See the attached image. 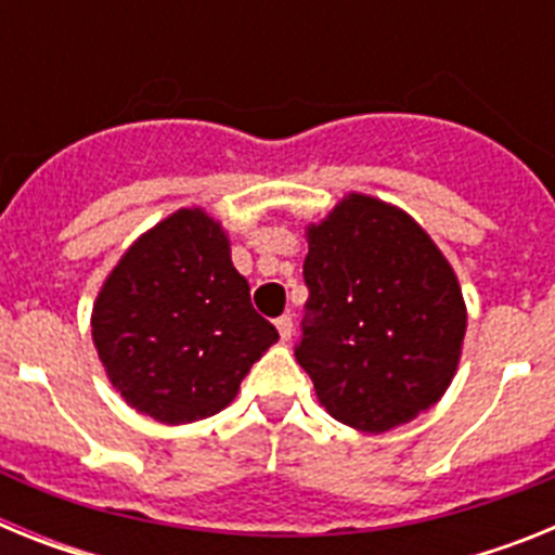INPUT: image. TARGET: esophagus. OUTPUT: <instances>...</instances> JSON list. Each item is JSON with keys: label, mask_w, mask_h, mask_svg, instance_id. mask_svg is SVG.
Returning <instances> with one entry per match:
<instances>
[{"label": "esophagus", "mask_w": 555, "mask_h": 555, "mask_svg": "<svg viewBox=\"0 0 555 555\" xmlns=\"http://www.w3.org/2000/svg\"><path fill=\"white\" fill-rule=\"evenodd\" d=\"M274 327H278V333H281L283 341H288V338H292V331H294L292 317H281V320H274Z\"/></svg>", "instance_id": "obj_1"}]
</instances>
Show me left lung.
Masks as SVG:
<instances>
[{"mask_svg": "<svg viewBox=\"0 0 555 555\" xmlns=\"http://www.w3.org/2000/svg\"><path fill=\"white\" fill-rule=\"evenodd\" d=\"M311 292L294 356L338 423L386 434L442 400L467 306L453 267L403 208L350 191L306 228Z\"/></svg>", "mask_w": 555, "mask_h": 555, "instance_id": "8db88e82", "label": "left lung"}]
</instances>
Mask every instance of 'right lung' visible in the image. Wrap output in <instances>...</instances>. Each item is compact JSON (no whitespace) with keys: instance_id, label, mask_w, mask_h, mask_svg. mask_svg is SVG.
<instances>
[{"instance_id":"right-lung-1","label":"right lung","mask_w":555,"mask_h":555,"mask_svg":"<svg viewBox=\"0 0 555 555\" xmlns=\"http://www.w3.org/2000/svg\"><path fill=\"white\" fill-rule=\"evenodd\" d=\"M91 336L113 389L164 425L228 409L278 341L230 261L228 230L199 205L178 208L125 249L96 294Z\"/></svg>"}]
</instances>
